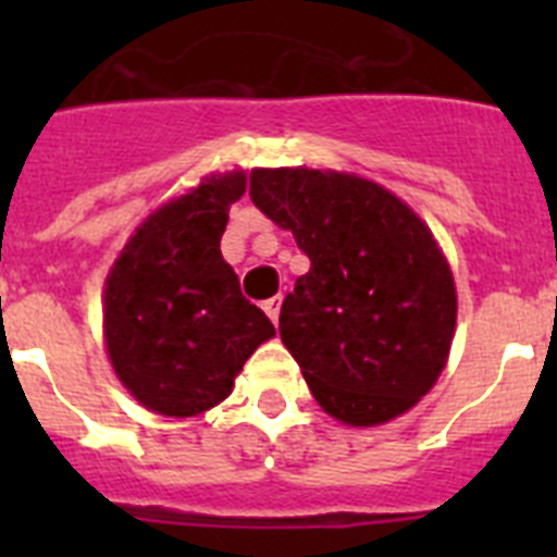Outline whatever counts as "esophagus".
<instances>
[{"label":"esophagus","instance_id":"34e87169","mask_svg":"<svg viewBox=\"0 0 557 557\" xmlns=\"http://www.w3.org/2000/svg\"><path fill=\"white\" fill-rule=\"evenodd\" d=\"M264 312H268V318L273 323H278V312H282V298H270V301H264Z\"/></svg>","mask_w":557,"mask_h":557}]
</instances>
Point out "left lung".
Masks as SVG:
<instances>
[{"instance_id": "1", "label": "left lung", "mask_w": 557, "mask_h": 557, "mask_svg": "<svg viewBox=\"0 0 557 557\" xmlns=\"http://www.w3.org/2000/svg\"><path fill=\"white\" fill-rule=\"evenodd\" d=\"M250 200L309 256L278 334L339 424L405 416L444 373L457 326L449 259L430 225L357 172L256 166Z\"/></svg>"}]
</instances>
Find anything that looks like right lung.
<instances>
[{
  "instance_id": "right-lung-1",
  "label": "right lung",
  "mask_w": 557,
  "mask_h": 557,
  "mask_svg": "<svg viewBox=\"0 0 557 557\" xmlns=\"http://www.w3.org/2000/svg\"><path fill=\"white\" fill-rule=\"evenodd\" d=\"M248 172H211L141 220L108 270L102 343L145 410L191 418L231 396L256 348L275 337L220 253Z\"/></svg>"
}]
</instances>
